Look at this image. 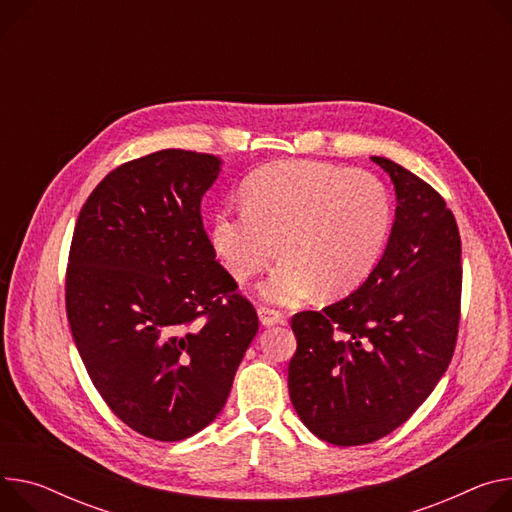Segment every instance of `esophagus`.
<instances>
[{"label":"esophagus","mask_w":512,"mask_h":512,"mask_svg":"<svg viewBox=\"0 0 512 512\" xmlns=\"http://www.w3.org/2000/svg\"><path fill=\"white\" fill-rule=\"evenodd\" d=\"M257 314H259V320H261L263 327H275V324L286 322V316L280 310L269 308V306H259Z\"/></svg>","instance_id":"esophagus-1"}]
</instances>
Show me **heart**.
I'll use <instances>...</instances> for the list:
<instances>
[{"label": "heart", "mask_w": 512, "mask_h": 512, "mask_svg": "<svg viewBox=\"0 0 512 512\" xmlns=\"http://www.w3.org/2000/svg\"><path fill=\"white\" fill-rule=\"evenodd\" d=\"M243 208L214 216L212 245L239 282L286 261L261 286L269 302L292 304L320 286L329 296L359 288L390 237L392 204L367 171L318 161H277L249 177Z\"/></svg>", "instance_id": "1"}]
</instances>
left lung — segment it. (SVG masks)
<instances>
[{"label":"left lung","instance_id":"1","mask_svg":"<svg viewBox=\"0 0 512 512\" xmlns=\"http://www.w3.org/2000/svg\"><path fill=\"white\" fill-rule=\"evenodd\" d=\"M371 161L398 200L382 259L351 296L292 316V404L318 439L341 447L406 423L445 374L459 329L461 239L451 210L412 171Z\"/></svg>","mask_w":512,"mask_h":512}]
</instances>
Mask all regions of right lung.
I'll return each mask as SVG.
<instances>
[{"label":"right lung","mask_w":512,"mask_h":512,"mask_svg":"<svg viewBox=\"0 0 512 512\" xmlns=\"http://www.w3.org/2000/svg\"><path fill=\"white\" fill-rule=\"evenodd\" d=\"M214 155L165 149L110 171L85 200L65 306L87 374L132 431L181 441L222 410L259 331L218 261L202 196Z\"/></svg>","instance_id":"1"}]
</instances>
